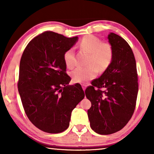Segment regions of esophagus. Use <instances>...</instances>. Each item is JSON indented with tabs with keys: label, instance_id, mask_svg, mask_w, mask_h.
Instances as JSON below:
<instances>
[{
	"label": "esophagus",
	"instance_id": "1",
	"mask_svg": "<svg viewBox=\"0 0 154 154\" xmlns=\"http://www.w3.org/2000/svg\"><path fill=\"white\" fill-rule=\"evenodd\" d=\"M86 87H87V85H85V84H83L82 85V88H83V90H85V88H86Z\"/></svg>",
	"mask_w": 154,
	"mask_h": 154
}]
</instances>
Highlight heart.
<instances>
[{
	"mask_svg": "<svg viewBox=\"0 0 154 154\" xmlns=\"http://www.w3.org/2000/svg\"><path fill=\"white\" fill-rule=\"evenodd\" d=\"M80 48L89 54L85 67H79L71 73L75 83H85L96 77L99 72H104L110 66L113 58V48L110 43L102 42L100 38L93 35L83 36L79 43ZM64 61L69 69L75 65V53L69 49L64 54Z\"/></svg>",
	"mask_w": 154,
	"mask_h": 154,
	"instance_id": "heart-1",
	"label": "heart"
}]
</instances>
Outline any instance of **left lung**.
Instances as JSON below:
<instances>
[{
	"label": "left lung",
	"mask_w": 154,
	"mask_h": 154,
	"mask_svg": "<svg viewBox=\"0 0 154 154\" xmlns=\"http://www.w3.org/2000/svg\"><path fill=\"white\" fill-rule=\"evenodd\" d=\"M113 46L110 66L85 91L92 103L88 110L90 127L100 134L119 131L134 113L139 90L136 60L129 44L116 34L108 35Z\"/></svg>",
	"instance_id": "obj_1"
}]
</instances>
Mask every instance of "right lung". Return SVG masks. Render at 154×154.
<instances>
[{"label": "right lung", "instance_id": "add662e5", "mask_svg": "<svg viewBox=\"0 0 154 154\" xmlns=\"http://www.w3.org/2000/svg\"><path fill=\"white\" fill-rule=\"evenodd\" d=\"M77 38L47 31L32 38L22 54L18 92L28 118L43 132L66 130L72 110L85 96L79 83L69 85L64 61Z\"/></svg>", "mask_w": 154, "mask_h": 154}]
</instances>
